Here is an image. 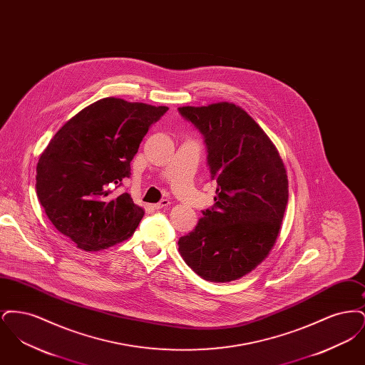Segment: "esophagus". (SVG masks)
<instances>
[{"label":"esophagus","instance_id":"34e87169","mask_svg":"<svg viewBox=\"0 0 365 365\" xmlns=\"http://www.w3.org/2000/svg\"><path fill=\"white\" fill-rule=\"evenodd\" d=\"M170 204H171V202H170L168 200H163V201H160L158 204H155V205H153V209L158 210V209L167 208Z\"/></svg>","mask_w":365,"mask_h":365}]
</instances>
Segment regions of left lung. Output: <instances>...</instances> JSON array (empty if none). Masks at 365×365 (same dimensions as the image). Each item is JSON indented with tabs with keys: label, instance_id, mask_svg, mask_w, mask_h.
I'll return each instance as SVG.
<instances>
[{
	"label": "left lung",
	"instance_id": "8db88e82",
	"mask_svg": "<svg viewBox=\"0 0 365 365\" xmlns=\"http://www.w3.org/2000/svg\"><path fill=\"white\" fill-rule=\"evenodd\" d=\"M179 113L204 135L209 173L216 180L212 209L179 240L191 269L209 282L242 278L277 242L289 200L278 149L241 106H182Z\"/></svg>",
	"mask_w": 365,
	"mask_h": 365
}]
</instances>
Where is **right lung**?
Here are the masks:
<instances>
[{
  "mask_svg": "<svg viewBox=\"0 0 365 365\" xmlns=\"http://www.w3.org/2000/svg\"><path fill=\"white\" fill-rule=\"evenodd\" d=\"M167 106L108 97L71 118L51 139L36 165V195L49 220L86 252L128 240L145 210L110 186L130 176V163L149 127Z\"/></svg>",
  "mask_w": 365,
  "mask_h": 365,
  "instance_id": "right-lung-1",
  "label": "right lung"
}]
</instances>
